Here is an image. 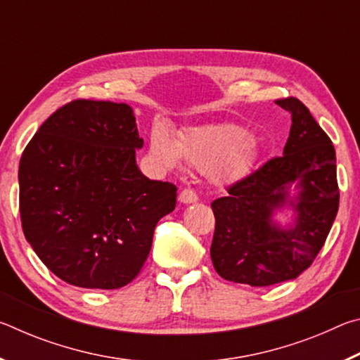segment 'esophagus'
I'll return each mask as SVG.
<instances>
[{
	"label": "esophagus",
	"mask_w": 360,
	"mask_h": 360,
	"mask_svg": "<svg viewBox=\"0 0 360 360\" xmlns=\"http://www.w3.org/2000/svg\"><path fill=\"white\" fill-rule=\"evenodd\" d=\"M197 200H198V195L193 191V188H184V191H181V193H179L181 203H195Z\"/></svg>",
	"instance_id": "1"
}]
</instances>
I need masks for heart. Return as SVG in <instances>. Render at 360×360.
I'll use <instances>...</instances> for the list:
<instances>
[{
	"label": "heart",
	"instance_id": "obj_1",
	"mask_svg": "<svg viewBox=\"0 0 360 360\" xmlns=\"http://www.w3.org/2000/svg\"><path fill=\"white\" fill-rule=\"evenodd\" d=\"M252 135L238 125L198 129L176 141L167 131H155L150 152L168 169H178L186 160L200 172H212L217 181H235L248 173L252 162Z\"/></svg>",
	"mask_w": 360,
	"mask_h": 360
}]
</instances>
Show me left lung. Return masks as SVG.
<instances>
[{
    "instance_id": "8db88e82",
    "label": "left lung",
    "mask_w": 360,
    "mask_h": 360,
    "mask_svg": "<svg viewBox=\"0 0 360 360\" xmlns=\"http://www.w3.org/2000/svg\"><path fill=\"white\" fill-rule=\"evenodd\" d=\"M292 115L281 157H273L227 187V197L211 203L216 217L211 260L219 276L254 288L295 279L324 246L340 203L335 149L303 103L276 100ZM300 188L296 202L288 187ZM290 204L296 225L281 229L275 209Z\"/></svg>"
}]
</instances>
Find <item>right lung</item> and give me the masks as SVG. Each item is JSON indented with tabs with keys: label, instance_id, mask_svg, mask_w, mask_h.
Returning <instances> with one entry per match:
<instances>
[{
	"label": "right lung",
	"instance_id": "add662e5",
	"mask_svg": "<svg viewBox=\"0 0 360 360\" xmlns=\"http://www.w3.org/2000/svg\"><path fill=\"white\" fill-rule=\"evenodd\" d=\"M141 148L129 105L75 100L58 108L23 150V233L65 283L119 289L141 271L155 225L174 210L178 192L139 172Z\"/></svg>",
	"mask_w": 360,
	"mask_h": 360
}]
</instances>
